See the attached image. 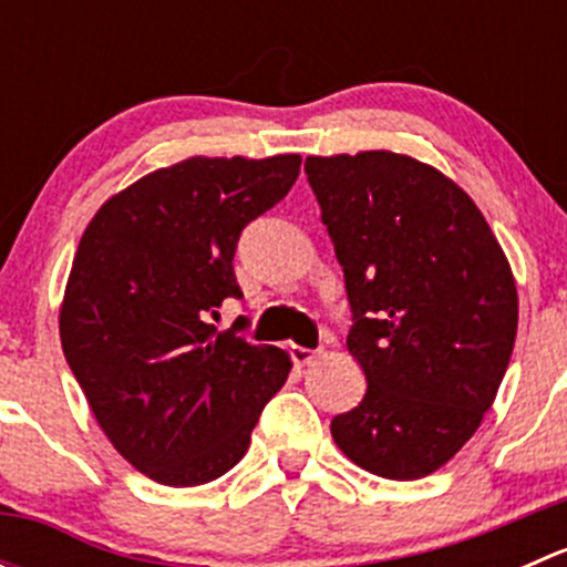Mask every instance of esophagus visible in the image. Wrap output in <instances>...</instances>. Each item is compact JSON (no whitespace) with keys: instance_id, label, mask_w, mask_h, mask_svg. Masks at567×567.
Listing matches in <instances>:
<instances>
[{"instance_id":"esophagus-1","label":"esophagus","mask_w":567,"mask_h":567,"mask_svg":"<svg viewBox=\"0 0 567 567\" xmlns=\"http://www.w3.org/2000/svg\"><path fill=\"white\" fill-rule=\"evenodd\" d=\"M288 353L290 359H293V364H299V368H305V364H310L312 359L318 357V351H312V348H305V346H290Z\"/></svg>"}]
</instances>
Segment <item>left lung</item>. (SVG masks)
Segmentation results:
<instances>
[{"instance_id": "1", "label": "left lung", "mask_w": 567, "mask_h": 567, "mask_svg": "<svg viewBox=\"0 0 567 567\" xmlns=\"http://www.w3.org/2000/svg\"><path fill=\"white\" fill-rule=\"evenodd\" d=\"M305 173L346 277L348 351L368 381L331 436L379 477L420 480L474 436L505 379L513 271L472 197L416 158L310 156Z\"/></svg>"}]
</instances>
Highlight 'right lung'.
Segmentation results:
<instances>
[{
  "label": "right lung",
  "mask_w": 567,
  "mask_h": 567,
  "mask_svg": "<svg viewBox=\"0 0 567 567\" xmlns=\"http://www.w3.org/2000/svg\"><path fill=\"white\" fill-rule=\"evenodd\" d=\"M301 156L203 158L156 169L101 205L60 310L68 368L120 455L173 488L203 485L247 453L288 381V353L251 346L241 318L216 331L244 227L279 203Z\"/></svg>",
  "instance_id": "1"
}]
</instances>
